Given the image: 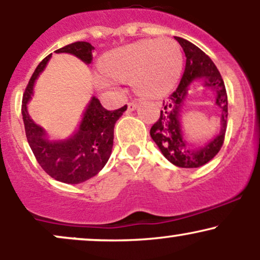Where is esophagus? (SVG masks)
Returning a JSON list of instances; mask_svg holds the SVG:
<instances>
[{
  "instance_id": "34e87169",
  "label": "esophagus",
  "mask_w": 260,
  "mask_h": 260,
  "mask_svg": "<svg viewBox=\"0 0 260 260\" xmlns=\"http://www.w3.org/2000/svg\"><path fill=\"white\" fill-rule=\"evenodd\" d=\"M127 107H128V111H133V110H136L137 107H138V103H136V101H131V103L127 104Z\"/></svg>"
}]
</instances>
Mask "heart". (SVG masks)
Here are the masks:
<instances>
[{
    "instance_id": "b5f03b06",
    "label": "heart",
    "mask_w": 260,
    "mask_h": 260,
    "mask_svg": "<svg viewBox=\"0 0 260 260\" xmlns=\"http://www.w3.org/2000/svg\"><path fill=\"white\" fill-rule=\"evenodd\" d=\"M101 74L95 85L101 90H120V80H132L144 96H162L176 85L183 68L180 45L170 38L142 40L105 53L99 61Z\"/></svg>"
}]
</instances>
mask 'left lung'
<instances>
[{"label": "left lung", "instance_id": "left-lung-1", "mask_svg": "<svg viewBox=\"0 0 260 260\" xmlns=\"http://www.w3.org/2000/svg\"><path fill=\"white\" fill-rule=\"evenodd\" d=\"M186 55V68L177 89L162 103L159 120L150 128V136L164 156L178 168L193 169L205 165L219 153L225 140L228 127V94L219 70L208 55L184 39L175 37ZM204 78L206 85L215 88L217 103L223 110L222 131L215 140L205 147L194 149L183 139L179 124V111L187 86L192 80Z\"/></svg>", "mask_w": 260, "mask_h": 260}]
</instances>
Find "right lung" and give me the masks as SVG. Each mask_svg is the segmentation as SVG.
Returning a JSON list of instances; mask_svg holds the SVG:
<instances>
[{
  "label": "right lung",
  "mask_w": 260,
  "mask_h": 260,
  "mask_svg": "<svg viewBox=\"0 0 260 260\" xmlns=\"http://www.w3.org/2000/svg\"><path fill=\"white\" fill-rule=\"evenodd\" d=\"M94 47L86 41H76L55 52H68L91 63ZM52 53L46 56L32 73L22 100V115L25 136L39 165L47 175L63 183H80L94 177L106 165L113 145V128L127 105L115 111H107L99 99L92 98L86 107L80 126L72 138L51 142L45 137V131L35 124L26 111L31 99L32 88L39 73L44 70Z\"/></svg>",
  "instance_id": "add662e5"
}]
</instances>
